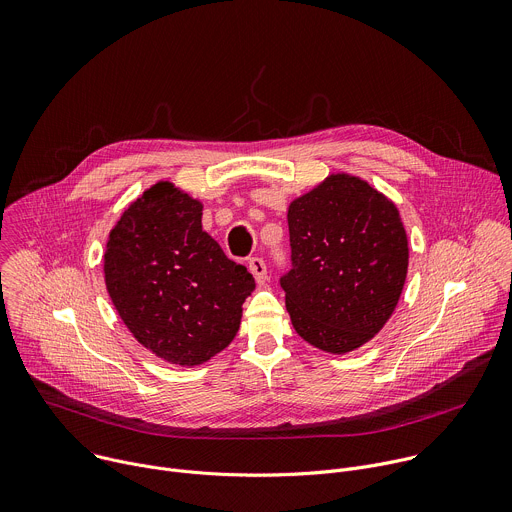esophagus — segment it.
Masks as SVG:
<instances>
[{
  "label": "esophagus",
  "mask_w": 512,
  "mask_h": 512,
  "mask_svg": "<svg viewBox=\"0 0 512 512\" xmlns=\"http://www.w3.org/2000/svg\"><path fill=\"white\" fill-rule=\"evenodd\" d=\"M248 268H250V272H252V276L256 278L258 284H262L266 280V264H264L262 258H250Z\"/></svg>",
  "instance_id": "1"
}]
</instances>
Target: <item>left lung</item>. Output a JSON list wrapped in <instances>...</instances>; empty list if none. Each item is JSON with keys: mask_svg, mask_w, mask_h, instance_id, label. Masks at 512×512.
<instances>
[{"mask_svg": "<svg viewBox=\"0 0 512 512\" xmlns=\"http://www.w3.org/2000/svg\"><path fill=\"white\" fill-rule=\"evenodd\" d=\"M292 270L280 280L294 331L345 355L393 315L410 248L395 203L369 181L331 173L288 206Z\"/></svg>", "mask_w": 512, "mask_h": 512, "instance_id": "obj_1", "label": "left lung"}]
</instances>
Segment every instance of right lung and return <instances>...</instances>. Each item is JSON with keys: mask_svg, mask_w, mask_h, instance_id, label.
Masks as SVG:
<instances>
[{"mask_svg": "<svg viewBox=\"0 0 512 512\" xmlns=\"http://www.w3.org/2000/svg\"><path fill=\"white\" fill-rule=\"evenodd\" d=\"M203 203L169 179L131 201L105 250V284L133 337L155 357L195 367L224 351L256 288L201 230Z\"/></svg>", "mask_w": 512, "mask_h": 512, "instance_id": "obj_1", "label": "right lung"}]
</instances>
